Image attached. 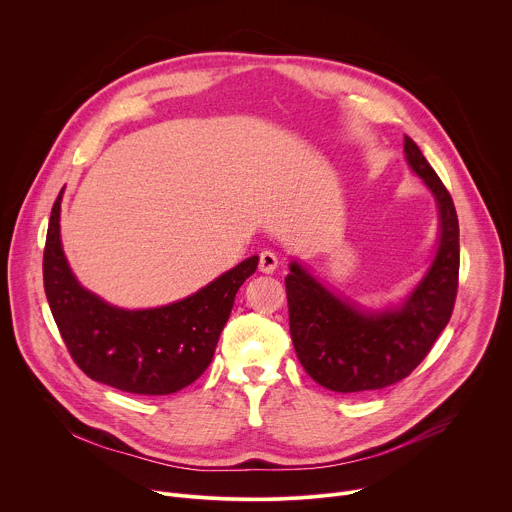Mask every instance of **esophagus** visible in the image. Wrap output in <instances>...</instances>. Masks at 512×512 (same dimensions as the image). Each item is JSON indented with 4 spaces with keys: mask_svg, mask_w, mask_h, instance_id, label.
<instances>
[{
    "mask_svg": "<svg viewBox=\"0 0 512 512\" xmlns=\"http://www.w3.org/2000/svg\"><path fill=\"white\" fill-rule=\"evenodd\" d=\"M277 269V255L271 251H263L259 255V271L263 273H273Z\"/></svg>",
    "mask_w": 512,
    "mask_h": 512,
    "instance_id": "obj_1",
    "label": "esophagus"
}]
</instances>
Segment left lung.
<instances>
[{
	"instance_id": "1",
	"label": "left lung",
	"mask_w": 512,
	"mask_h": 512,
	"mask_svg": "<svg viewBox=\"0 0 512 512\" xmlns=\"http://www.w3.org/2000/svg\"><path fill=\"white\" fill-rule=\"evenodd\" d=\"M405 160L433 194L440 214L437 251L409 296L381 310L334 294L302 263L285 277L289 334L306 373L336 393H367L405 379L448 326L460 271V227L450 192L405 135Z\"/></svg>"
}]
</instances>
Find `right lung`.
Returning <instances> with one entry per match:
<instances>
[{"label":"right lung","instance_id":"right-lung-1","mask_svg":"<svg viewBox=\"0 0 512 512\" xmlns=\"http://www.w3.org/2000/svg\"><path fill=\"white\" fill-rule=\"evenodd\" d=\"M60 190L44 247V291L62 340L81 371L135 395H170L192 385L214 356L239 287L255 273L253 255L196 294L160 308L125 310L85 289L60 241Z\"/></svg>","mask_w":512,"mask_h":512}]
</instances>
